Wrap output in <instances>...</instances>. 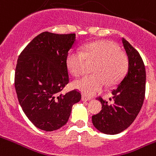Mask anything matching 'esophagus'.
Masks as SVG:
<instances>
[{
    "label": "esophagus",
    "mask_w": 156,
    "mask_h": 156,
    "mask_svg": "<svg viewBox=\"0 0 156 156\" xmlns=\"http://www.w3.org/2000/svg\"><path fill=\"white\" fill-rule=\"evenodd\" d=\"M81 100H82V101H90L91 98H87V97L84 96V95H82V97H81Z\"/></svg>",
    "instance_id": "obj_1"
}]
</instances>
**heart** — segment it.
Returning a JSON list of instances; mask_svg holds the SVG:
<instances>
[{"label": "heart", "mask_w": 156, "mask_h": 156, "mask_svg": "<svg viewBox=\"0 0 156 156\" xmlns=\"http://www.w3.org/2000/svg\"><path fill=\"white\" fill-rule=\"evenodd\" d=\"M78 50L71 51L66 58V66L72 75L79 77L85 70L86 60L95 61L93 75H85L74 81V87L85 95L92 96L104 87L118 83L128 69L126 54L110 41H98L87 43Z\"/></svg>", "instance_id": "1"}]
</instances>
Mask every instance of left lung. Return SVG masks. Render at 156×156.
<instances>
[{
	"label": "left lung",
	"mask_w": 156,
	"mask_h": 156,
	"mask_svg": "<svg viewBox=\"0 0 156 156\" xmlns=\"http://www.w3.org/2000/svg\"><path fill=\"white\" fill-rule=\"evenodd\" d=\"M122 43L128 57V71L116 88L112 90L110 102L101 97L102 110L92 116L97 129L105 134H117L129 127L143 106L146 92V69L138 51L124 38Z\"/></svg>",
	"instance_id": "8db88e82"
}]
</instances>
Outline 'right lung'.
<instances>
[{
    "label": "right lung",
    "instance_id": "obj_1",
    "mask_svg": "<svg viewBox=\"0 0 156 156\" xmlns=\"http://www.w3.org/2000/svg\"><path fill=\"white\" fill-rule=\"evenodd\" d=\"M75 43V33L43 32L18 57L14 78L18 101L29 120L42 130L64 126L73 104L81 98L76 89L61 93L69 82L66 58Z\"/></svg>",
    "mask_w": 156,
    "mask_h": 156
}]
</instances>
